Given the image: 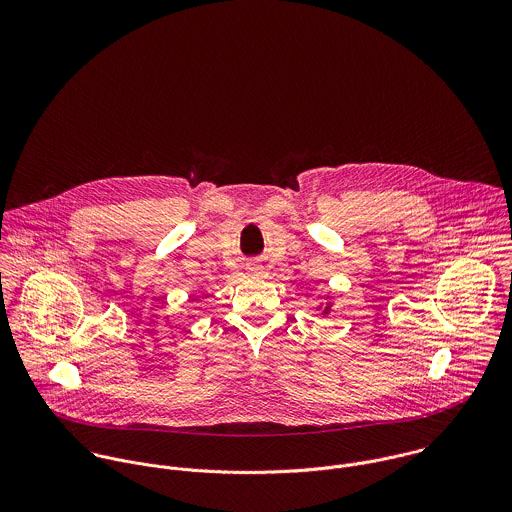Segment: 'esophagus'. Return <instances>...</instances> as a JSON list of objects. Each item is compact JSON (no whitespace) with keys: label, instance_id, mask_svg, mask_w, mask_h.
Here are the masks:
<instances>
[{"label":"esophagus","instance_id":"obj_1","mask_svg":"<svg viewBox=\"0 0 512 512\" xmlns=\"http://www.w3.org/2000/svg\"><path fill=\"white\" fill-rule=\"evenodd\" d=\"M254 270H256V268H254ZM254 270H252V272H254Z\"/></svg>","mask_w":512,"mask_h":512}]
</instances>
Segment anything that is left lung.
Returning <instances> with one entry per match:
<instances>
[{
  "label": "left lung",
  "instance_id": "1",
  "mask_svg": "<svg viewBox=\"0 0 512 512\" xmlns=\"http://www.w3.org/2000/svg\"><path fill=\"white\" fill-rule=\"evenodd\" d=\"M327 299H329V295H327ZM331 307H333V301H327V303L317 305V309H321V311H323V315H329V313H331Z\"/></svg>",
  "mask_w": 512,
  "mask_h": 512
}]
</instances>
